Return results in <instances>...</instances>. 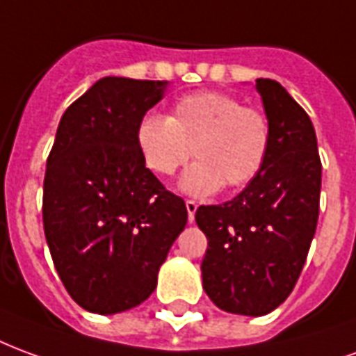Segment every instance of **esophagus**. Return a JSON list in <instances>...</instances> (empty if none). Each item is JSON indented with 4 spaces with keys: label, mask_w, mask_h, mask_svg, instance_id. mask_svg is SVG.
I'll return each instance as SVG.
<instances>
[{
    "label": "esophagus",
    "mask_w": 356,
    "mask_h": 356,
    "mask_svg": "<svg viewBox=\"0 0 356 356\" xmlns=\"http://www.w3.org/2000/svg\"><path fill=\"white\" fill-rule=\"evenodd\" d=\"M186 209H188V220L189 224L195 220V212H197V203L195 201H186Z\"/></svg>",
    "instance_id": "obj_1"
}]
</instances>
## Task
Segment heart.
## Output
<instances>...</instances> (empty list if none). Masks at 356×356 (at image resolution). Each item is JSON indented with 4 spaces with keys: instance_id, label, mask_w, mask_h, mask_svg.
Instances as JSON below:
<instances>
[{
    "instance_id": "1",
    "label": "heart",
    "mask_w": 356,
    "mask_h": 356,
    "mask_svg": "<svg viewBox=\"0 0 356 356\" xmlns=\"http://www.w3.org/2000/svg\"><path fill=\"white\" fill-rule=\"evenodd\" d=\"M136 147L159 176L175 175L193 153L197 161L181 175L180 189L207 197L222 186L238 189L258 178L271 152V123L237 96L197 90L175 100L168 118H140Z\"/></svg>"
}]
</instances>
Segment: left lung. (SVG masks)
Instances as JSON below:
<instances>
[{
	"label": "left lung",
	"instance_id": "left-lung-1",
	"mask_svg": "<svg viewBox=\"0 0 356 356\" xmlns=\"http://www.w3.org/2000/svg\"><path fill=\"white\" fill-rule=\"evenodd\" d=\"M271 123V152L258 178L224 204L199 207L209 238L203 288L220 309L261 316L300 279L315 235L323 165L309 115L281 83L256 79Z\"/></svg>",
	"mask_w": 356,
	"mask_h": 356
}]
</instances>
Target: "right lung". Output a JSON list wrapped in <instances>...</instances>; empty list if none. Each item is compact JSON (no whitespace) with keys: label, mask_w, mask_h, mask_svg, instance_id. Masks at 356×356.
Here are the masks:
<instances>
[{"label":"right lung","mask_w":356,"mask_h":356,"mask_svg":"<svg viewBox=\"0 0 356 356\" xmlns=\"http://www.w3.org/2000/svg\"><path fill=\"white\" fill-rule=\"evenodd\" d=\"M167 83L104 77L64 111L43 181V229L62 284L98 315L132 309L188 222L136 147V124Z\"/></svg>","instance_id":"obj_1"}]
</instances>
